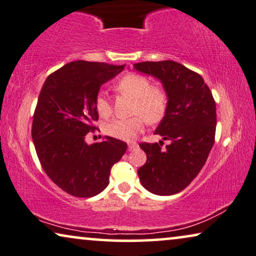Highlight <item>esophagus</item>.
Segmentation results:
<instances>
[{
  "label": "esophagus",
  "mask_w": 256,
  "mask_h": 256,
  "mask_svg": "<svg viewBox=\"0 0 256 256\" xmlns=\"http://www.w3.org/2000/svg\"><path fill=\"white\" fill-rule=\"evenodd\" d=\"M128 151H132V150H134L136 148H137L138 145H137V142H128Z\"/></svg>",
  "instance_id": "1"
}]
</instances>
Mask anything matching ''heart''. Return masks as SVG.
<instances>
[{"label": "heart", "mask_w": 256, "mask_h": 256, "mask_svg": "<svg viewBox=\"0 0 256 256\" xmlns=\"http://www.w3.org/2000/svg\"><path fill=\"white\" fill-rule=\"evenodd\" d=\"M116 90L134 100L132 112L134 117L116 119L104 126V132L110 137L120 140H134L144 130L145 119L151 124L162 120L168 106L166 91L160 86H152L148 77L138 74H128L118 80ZM98 114L108 118L112 114L110 100L104 92H100L94 100Z\"/></svg>", "instance_id": "obj_1"}]
</instances>
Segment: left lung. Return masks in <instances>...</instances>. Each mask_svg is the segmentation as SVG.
Instances as JSON below:
<instances>
[{"label":"left lung","mask_w":256,"mask_h":256,"mask_svg":"<svg viewBox=\"0 0 256 256\" xmlns=\"http://www.w3.org/2000/svg\"><path fill=\"white\" fill-rule=\"evenodd\" d=\"M139 72L158 78L168 97L166 114L154 131L168 140L142 142L145 165L138 170L142 185L156 196H172L186 188L205 165L214 144L216 102L199 74L173 60L134 64Z\"/></svg>","instance_id":"1"}]
</instances>
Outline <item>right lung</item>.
Returning a JSON list of instances; mask_svg holds the SVG:
<instances>
[{
	"label": "right lung",
	"instance_id": "obj_1",
	"mask_svg": "<svg viewBox=\"0 0 256 256\" xmlns=\"http://www.w3.org/2000/svg\"><path fill=\"white\" fill-rule=\"evenodd\" d=\"M124 68L74 60L44 82L34 114L32 142L44 172L70 196L90 198L106 188L111 168L128 148L112 137L91 145L85 142L97 128L94 100L100 86Z\"/></svg>",
	"mask_w": 256,
	"mask_h": 256
}]
</instances>
